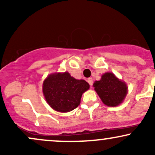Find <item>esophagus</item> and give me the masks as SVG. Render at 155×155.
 <instances>
[{
  "label": "esophagus",
  "instance_id": "obj_1",
  "mask_svg": "<svg viewBox=\"0 0 155 155\" xmlns=\"http://www.w3.org/2000/svg\"><path fill=\"white\" fill-rule=\"evenodd\" d=\"M87 81H88V83L90 84V86H92V84H93V79H92V78H89V79H87Z\"/></svg>",
  "mask_w": 155,
  "mask_h": 155
}]
</instances>
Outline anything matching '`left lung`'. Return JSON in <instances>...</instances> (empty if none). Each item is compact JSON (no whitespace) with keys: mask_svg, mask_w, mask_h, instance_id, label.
Wrapping results in <instances>:
<instances>
[{"mask_svg":"<svg viewBox=\"0 0 155 155\" xmlns=\"http://www.w3.org/2000/svg\"><path fill=\"white\" fill-rule=\"evenodd\" d=\"M93 87L102 102L111 107L122 104L128 92L126 83L111 72L103 74L101 80L94 82Z\"/></svg>","mask_w":155,"mask_h":155,"instance_id":"8db88e82","label":"left lung"}]
</instances>
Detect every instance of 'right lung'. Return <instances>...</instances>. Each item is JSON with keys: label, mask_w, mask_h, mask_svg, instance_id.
Here are the masks:
<instances>
[{"label": "right lung", "mask_w": 155, "mask_h": 155, "mask_svg": "<svg viewBox=\"0 0 155 155\" xmlns=\"http://www.w3.org/2000/svg\"><path fill=\"white\" fill-rule=\"evenodd\" d=\"M90 89L85 80L76 79L68 71L53 73L44 79L42 90L45 100L54 111H73L81 103L82 94Z\"/></svg>", "instance_id": "right-lung-1"}]
</instances>
